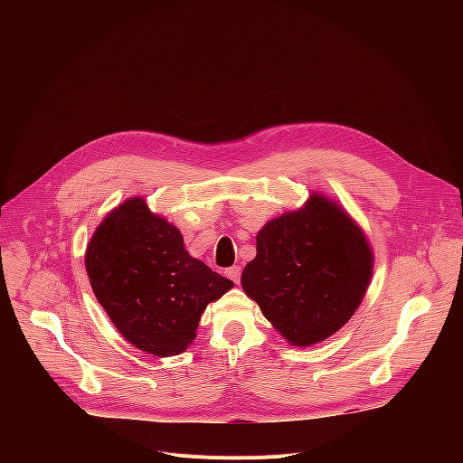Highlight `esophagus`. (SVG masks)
Instances as JSON below:
<instances>
[{"mask_svg": "<svg viewBox=\"0 0 463 463\" xmlns=\"http://www.w3.org/2000/svg\"><path fill=\"white\" fill-rule=\"evenodd\" d=\"M225 275H227L234 284H238V282H240V277H241V269H240L238 266H234V268L225 269Z\"/></svg>", "mask_w": 463, "mask_h": 463, "instance_id": "obj_1", "label": "esophagus"}]
</instances>
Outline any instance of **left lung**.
<instances>
[{
  "instance_id": "1",
  "label": "left lung",
  "mask_w": 463,
  "mask_h": 463,
  "mask_svg": "<svg viewBox=\"0 0 463 463\" xmlns=\"http://www.w3.org/2000/svg\"><path fill=\"white\" fill-rule=\"evenodd\" d=\"M370 277L372 250L361 229L335 203L313 195L302 211L258 232L241 286L284 339L311 346L350 320Z\"/></svg>"
}]
</instances>
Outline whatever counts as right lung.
<instances>
[{"instance_id": "1", "label": "right lung", "mask_w": 463, "mask_h": 463, "mask_svg": "<svg viewBox=\"0 0 463 463\" xmlns=\"http://www.w3.org/2000/svg\"><path fill=\"white\" fill-rule=\"evenodd\" d=\"M86 271L122 337L157 357L186 350L207 304L232 288L192 258L181 232L154 216L141 197L99 225L86 250Z\"/></svg>"}]
</instances>
